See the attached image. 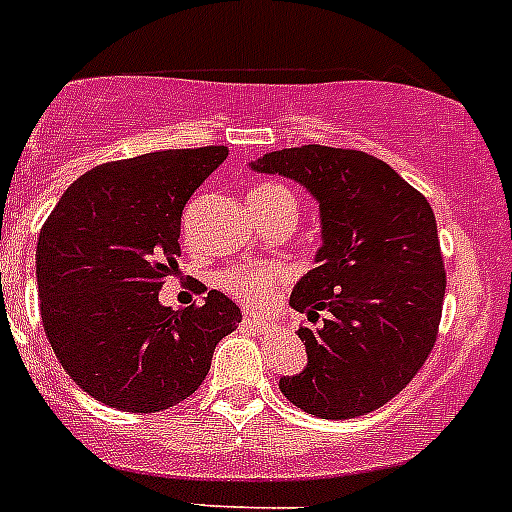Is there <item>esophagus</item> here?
Segmentation results:
<instances>
[{"label":"esophagus","mask_w":512,"mask_h":512,"mask_svg":"<svg viewBox=\"0 0 512 512\" xmlns=\"http://www.w3.org/2000/svg\"><path fill=\"white\" fill-rule=\"evenodd\" d=\"M243 328L261 333V330L269 328V323H266L264 318H259V315H248V312H246V318H243Z\"/></svg>","instance_id":"obj_1"}]
</instances>
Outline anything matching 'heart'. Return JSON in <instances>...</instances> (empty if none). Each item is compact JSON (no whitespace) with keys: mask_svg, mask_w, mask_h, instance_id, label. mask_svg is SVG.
I'll use <instances>...</instances> for the list:
<instances>
[{"mask_svg":"<svg viewBox=\"0 0 512 512\" xmlns=\"http://www.w3.org/2000/svg\"><path fill=\"white\" fill-rule=\"evenodd\" d=\"M251 210L266 212V215L277 210H295V197L282 184H259V187L251 189ZM277 279L279 274L274 269L253 266V269L230 271L223 277V284L235 297L259 307L269 300V292L277 284Z\"/></svg>","mask_w":512,"mask_h":512,"instance_id":"1","label":"heart"}]
</instances>
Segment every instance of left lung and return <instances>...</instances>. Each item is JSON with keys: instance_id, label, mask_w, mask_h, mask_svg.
<instances>
[{"instance_id": "obj_1", "label": "left lung", "mask_w": 512, "mask_h": 512, "mask_svg": "<svg viewBox=\"0 0 512 512\" xmlns=\"http://www.w3.org/2000/svg\"><path fill=\"white\" fill-rule=\"evenodd\" d=\"M318 200L323 246L289 305L305 312L307 366L279 379L292 405L325 420L372 413L431 354L446 295L436 215L418 189L364 151L284 148L251 164Z\"/></svg>"}]
</instances>
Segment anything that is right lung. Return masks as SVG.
Listing matches in <instances>:
<instances>
[{
	"label": "right lung",
	"mask_w": 512,
	"mask_h": 512,
	"mask_svg": "<svg viewBox=\"0 0 512 512\" xmlns=\"http://www.w3.org/2000/svg\"><path fill=\"white\" fill-rule=\"evenodd\" d=\"M225 158L228 148L207 146L102 164L45 220L35 251L40 318L66 374L94 400L125 413L174 408L241 323L217 289L202 305L158 302L179 271L184 205Z\"/></svg>",
	"instance_id": "add662e5"
}]
</instances>
